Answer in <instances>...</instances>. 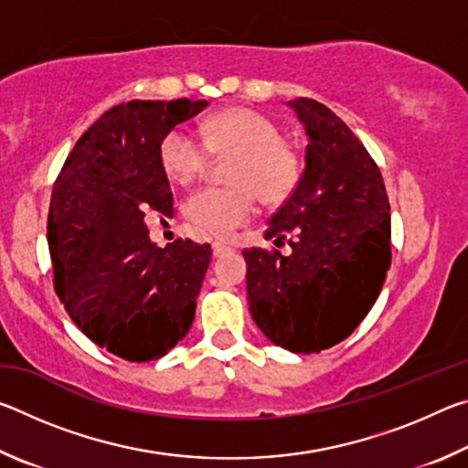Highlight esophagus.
<instances>
[{
	"instance_id": "1",
	"label": "esophagus",
	"mask_w": 468,
	"mask_h": 468,
	"mask_svg": "<svg viewBox=\"0 0 468 468\" xmlns=\"http://www.w3.org/2000/svg\"><path fill=\"white\" fill-rule=\"evenodd\" d=\"M227 251H231V248H229V245L220 243V241L212 243V256H215V258H220V256H223V253H227Z\"/></svg>"
}]
</instances>
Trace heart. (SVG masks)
Listing matches in <instances>:
<instances>
[{
  "mask_svg": "<svg viewBox=\"0 0 468 468\" xmlns=\"http://www.w3.org/2000/svg\"><path fill=\"white\" fill-rule=\"evenodd\" d=\"M204 144L179 125L163 138L158 156L169 181L187 186L215 156L233 154L227 179L233 187H202L187 197L184 217L204 233L227 237L253 215V192L264 202L287 197L299 177L295 150L281 140L272 120L248 107H233L212 115L202 125Z\"/></svg>",
  "mask_w": 468,
  "mask_h": 468,
  "instance_id": "heart-1",
  "label": "heart"
}]
</instances>
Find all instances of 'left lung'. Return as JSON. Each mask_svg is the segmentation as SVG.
<instances>
[{
	"mask_svg": "<svg viewBox=\"0 0 468 468\" xmlns=\"http://www.w3.org/2000/svg\"><path fill=\"white\" fill-rule=\"evenodd\" d=\"M287 105L303 123L305 169L266 239L291 253L245 250L248 301L262 335L291 353H320L359 326L390 268V204L374 158L314 99Z\"/></svg>",
	"mask_w": 468,
	"mask_h": 468,
	"instance_id": "8db88e82",
	"label": "left lung"
}]
</instances>
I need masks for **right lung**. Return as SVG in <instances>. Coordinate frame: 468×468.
<instances>
[{
	"label": "right lung",
	"mask_w": 468,
	"mask_h": 468,
	"mask_svg": "<svg viewBox=\"0 0 468 468\" xmlns=\"http://www.w3.org/2000/svg\"><path fill=\"white\" fill-rule=\"evenodd\" d=\"M208 101H130L76 142L53 186L47 241L55 291L94 345L128 361L167 355L192 328L210 245L150 241L146 212L173 215L163 138Z\"/></svg>",
	"instance_id": "1"
}]
</instances>
